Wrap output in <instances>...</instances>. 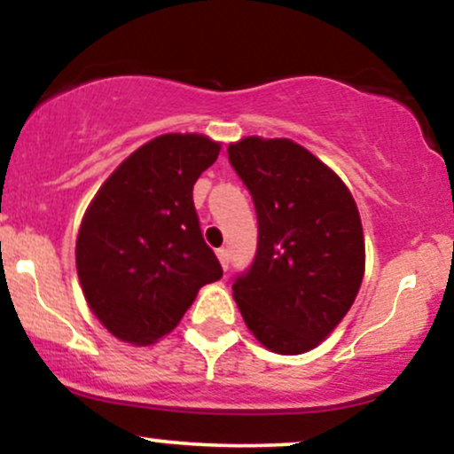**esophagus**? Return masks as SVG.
<instances>
[{"mask_svg": "<svg viewBox=\"0 0 454 454\" xmlns=\"http://www.w3.org/2000/svg\"><path fill=\"white\" fill-rule=\"evenodd\" d=\"M217 258H220V264L223 270H228V262H231V254H228V249H217Z\"/></svg>", "mask_w": 454, "mask_h": 454, "instance_id": "34e87169", "label": "esophagus"}]
</instances>
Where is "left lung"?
<instances>
[{
	"mask_svg": "<svg viewBox=\"0 0 454 454\" xmlns=\"http://www.w3.org/2000/svg\"><path fill=\"white\" fill-rule=\"evenodd\" d=\"M258 215L252 267L232 284L245 325L278 354L316 348L343 320L364 273L356 202L331 168L290 138L228 145Z\"/></svg>",
	"mask_w": 454,
	"mask_h": 454,
	"instance_id": "obj_1",
	"label": "left lung"
}]
</instances>
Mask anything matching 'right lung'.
<instances>
[{"instance_id": "add662e5", "label": "right lung", "mask_w": 454, "mask_h": 454, "mask_svg": "<svg viewBox=\"0 0 454 454\" xmlns=\"http://www.w3.org/2000/svg\"><path fill=\"white\" fill-rule=\"evenodd\" d=\"M222 145L164 134L104 181L76 239L82 294L117 340L149 346L179 325L198 290L222 278L194 209L196 179Z\"/></svg>"}]
</instances>
